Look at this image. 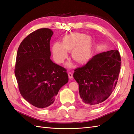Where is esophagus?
<instances>
[{
  "label": "esophagus",
  "mask_w": 134,
  "mask_h": 134,
  "mask_svg": "<svg viewBox=\"0 0 134 134\" xmlns=\"http://www.w3.org/2000/svg\"><path fill=\"white\" fill-rule=\"evenodd\" d=\"M68 77H69L70 79H72L73 78V75H72V74L71 73V72H68Z\"/></svg>",
  "instance_id": "1"
}]
</instances>
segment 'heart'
I'll return each mask as SVG.
<instances>
[{
    "label": "heart",
    "instance_id": "heart-1",
    "mask_svg": "<svg viewBox=\"0 0 134 134\" xmlns=\"http://www.w3.org/2000/svg\"><path fill=\"white\" fill-rule=\"evenodd\" d=\"M92 46V39L90 36L73 32L64 36L62 43L55 42L52 44L53 57L58 63H62L67 57V52L71 51V57L75 61L80 64H85L91 58Z\"/></svg>",
    "mask_w": 134,
    "mask_h": 134
}]
</instances>
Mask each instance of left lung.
Masks as SVG:
<instances>
[{"label": "left lung", "mask_w": 134, "mask_h": 134, "mask_svg": "<svg viewBox=\"0 0 134 134\" xmlns=\"http://www.w3.org/2000/svg\"><path fill=\"white\" fill-rule=\"evenodd\" d=\"M121 58L118 50L95 55L87 63L74 70L83 104L97 106L109 97L115 88L120 70Z\"/></svg>", "instance_id": "left-lung-1"}]
</instances>
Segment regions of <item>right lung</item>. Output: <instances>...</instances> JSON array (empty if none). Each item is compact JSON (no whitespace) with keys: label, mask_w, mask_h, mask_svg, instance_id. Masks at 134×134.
<instances>
[{"label":"right lung","mask_w":134,"mask_h":134,"mask_svg":"<svg viewBox=\"0 0 134 134\" xmlns=\"http://www.w3.org/2000/svg\"><path fill=\"white\" fill-rule=\"evenodd\" d=\"M49 29H40L29 34L19 47L15 75L19 90L25 100L44 108L51 105L62 86L68 82L66 68L52 62Z\"/></svg>","instance_id":"right-lung-1"}]
</instances>
